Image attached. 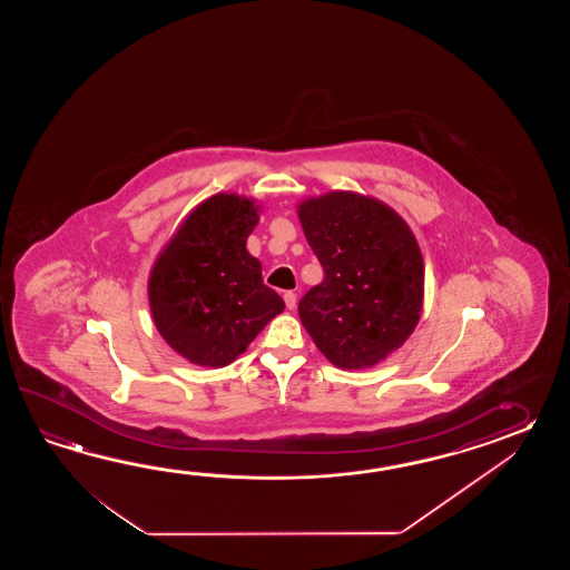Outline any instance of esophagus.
Masks as SVG:
<instances>
[{
	"label": "esophagus",
	"instance_id": "obj_1",
	"mask_svg": "<svg viewBox=\"0 0 570 570\" xmlns=\"http://www.w3.org/2000/svg\"><path fill=\"white\" fill-rule=\"evenodd\" d=\"M283 299H285V305H287L289 309H295V305H297V295H295L293 291H285Z\"/></svg>",
	"mask_w": 570,
	"mask_h": 570
}]
</instances>
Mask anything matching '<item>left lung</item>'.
<instances>
[{"mask_svg": "<svg viewBox=\"0 0 570 570\" xmlns=\"http://www.w3.org/2000/svg\"><path fill=\"white\" fill-rule=\"evenodd\" d=\"M324 281L299 302L315 346L340 368H366L412 336L424 261L410 226L373 197L332 191L299 206Z\"/></svg>", "mask_w": 570, "mask_h": 570, "instance_id": "left-lung-1", "label": "left lung"}]
</instances>
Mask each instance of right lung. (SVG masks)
<instances>
[{
	"mask_svg": "<svg viewBox=\"0 0 570 570\" xmlns=\"http://www.w3.org/2000/svg\"><path fill=\"white\" fill-rule=\"evenodd\" d=\"M256 222L255 202L214 195L195 207L153 267L148 299L157 330L191 363L230 364L285 307L246 250Z\"/></svg>",
	"mask_w": 570,
	"mask_h": 570,
	"instance_id": "right-lung-1",
	"label": "right lung"
}]
</instances>
